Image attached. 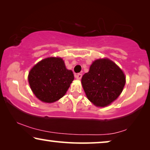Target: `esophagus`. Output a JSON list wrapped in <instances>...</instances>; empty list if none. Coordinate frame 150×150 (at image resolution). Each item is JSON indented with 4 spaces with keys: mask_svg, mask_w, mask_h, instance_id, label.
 Here are the masks:
<instances>
[{
    "mask_svg": "<svg viewBox=\"0 0 150 150\" xmlns=\"http://www.w3.org/2000/svg\"><path fill=\"white\" fill-rule=\"evenodd\" d=\"M82 76H83V75H82V74H75V77L76 78V79L78 80H81Z\"/></svg>",
    "mask_w": 150,
    "mask_h": 150,
    "instance_id": "1",
    "label": "esophagus"
}]
</instances>
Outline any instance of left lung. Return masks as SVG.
I'll list each match as a JSON object with an SVG mask.
<instances>
[{"label": "left lung", "mask_w": 150, "mask_h": 150, "mask_svg": "<svg viewBox=\"0 0 150 150\" xmlns=\"http://www.w3.org/2000/svg\"><path fill=\"white\" fill-rule=\"evenodd\" d=\"M88 99L97 106H108L122 93L126 78L122 69L108 59H98L81 79Z\"/></svg>", "instance_id": "8db88e82"}]
</instances>
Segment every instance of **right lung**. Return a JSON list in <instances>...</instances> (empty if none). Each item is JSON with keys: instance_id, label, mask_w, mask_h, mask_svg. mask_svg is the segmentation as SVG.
<instances>
[{"instance_id": "right-lung-1", "label": "right lung", "mask_w": 150, "mask_h": 150, "mask_svg": "<svg viewBox=\"0 0 150 150\" xmlns=\"http://www.w3.org/2000/svg\"><path fill=\"white\" fill-rule=\"evenodd\" d=\"M28 83L41 101L51 103L65 95L74 76L65 67L61 58L50 57L41 61L30 69Z\"/></svg>"}]
</instances>
